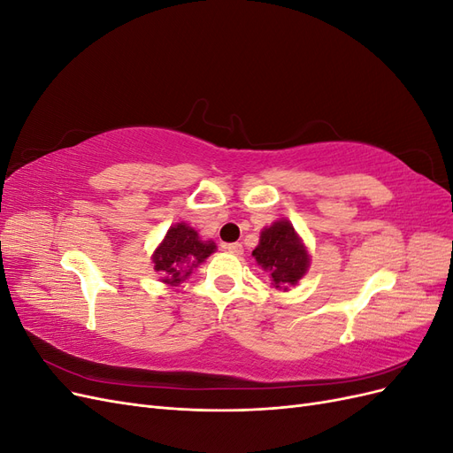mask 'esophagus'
Returning <instances> with one entry per match:
<instances>
[{
    "label": "esophagus",
    "instance_id": "34e87169",
    "mask_svg": "<svg viewBox=\"0 0 453 453\" xmlns=\"http://www.w3.org/2000/svg\"><path fill=\"white\" fill-rule=\"evenodd\" d=\"M226 250H228V253L236 255V257H242V255H243V248H242V243H238V242H234V243H228V245H226Z\"/></svg>",
    "mask_w": 453,
    "mask_h": 453
}]
</instances>
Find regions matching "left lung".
<instances>
[{
	"label": "left lung",
	"mask_w": 453,
	"mask_h": 453,
	"mask_svg": "<svg viewBox=\"0 0 453 453\" xmlns=\"http://www.w3.org/2000/svg\"><path fill=\"white\" fill-rule=\"evenodd\" d=\"M253 257L257 265L268 273L270 285L283 291L303 280L310 266L306 245L287 219H280L260 232Z\"/></svg>",
	"instance_id": "1"
}]
</instances>
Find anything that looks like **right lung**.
<instances>
[{"instance_id": "1", "label": "right lung", "mask_w": 453, "mask_h": 453, "mask_svg": "<svg viewBox=\"0 0 453 453\" xmlns=\"http://www.w3.org/2000/svg\"><path fill=\"white\" fill-rule=\"evenodd\" d=\"M217 245L210 242H202L198 232L185 223H177L170 226L162 243L153 253L155 270L162 276V281L168 285H177L190 276V270L203 263Z\"/></svg>"}]
</instances>
